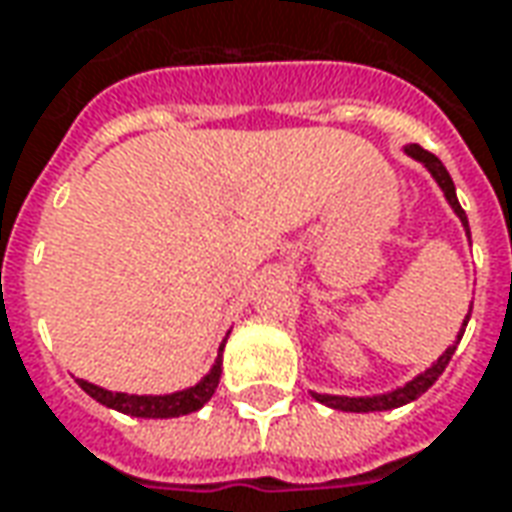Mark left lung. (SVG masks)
Wrapping results in <instances>:
<instances>
[{
    "label": "left lung",
    "instance_id": "left-lung-1",
    "mask_svg": "<svg viewBox=\"0 0 512 512\" xmlns=\"http://www.w3.org/2000/svg\"><path fill=\"white\" fill-rule=\"evenodd\" d=\"M406 154L408 157H414V160H420V163H423V166L431 171V177H434V180H437V185L442 188V194H445L448 205L454 208V214L459 216V222L465 225V233L471 236V231H468V216H465L462 205H459V200H456L454 180H451L448 168L442 166L440 157H437V154L425 152L423 146H417V143L406 146ZM468 318H471V312H468ZM468 318H465V324H462V327H468ZM462 332H465V329H462ZM462 332L456 335V344L462 341ZM456 344L448 346L440 358H437V363H431L423 375H417L414 380H408L406 386H400V389H394V392L375 394V397H341V394H315L312 392V397H315L318 403H324V406H329V408H338V411H355V414H369V411H389V408L406 406V403L417 400L420 394H425L428 389H431V386H434V383H437V377L445 372L448 360H451V355L456 352Z\"/></svg>",
    "mask_w": 512,
    "mask_h": 512
}]
</instances>
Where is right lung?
Instances as JSON below:
<instances>
[{"instance_id":"1","label":"right lung","mask_w":512,"mask_h":512,"mask_svg":"<svg viewBox=\"0 0 512 512\" xmlns=\"http://www.w3.org/2000/svg\"><path fill=\"white\" fill-rule=\"evenodd\" d=\"M222 349H225V344L219 346V358H216V363L211 366V372L202 377L197 386L183 389V392H174V394L109 392V389H101V386L87 383V380H78V386H81L92 400H98V403L106 408H115V411H120V414L146 417V420L183 417V414H191V411H200V408L214 397L216 386H219V375H222Z\"/></svg>"}]
</instances>
